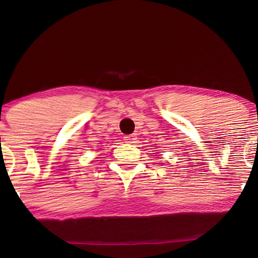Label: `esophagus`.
Instances as JSON below:
<instances>
[{
	"instance_id": "obj_1",
	"label": "esophagus",
	"mask_w": 258,
	"mask_h": 258,
	"mask_svg": "<svg viewBox=\"0 0 258 258\" xmlns=\"http://www.w3.org/2000/svg\"><path fill=\"white\" fill-rule=\"evenodd\" d=\"M136 139H137L136 135H130V136L123 137V140H125L126 143H136Z\"/></svg>"
}]
</instances>
